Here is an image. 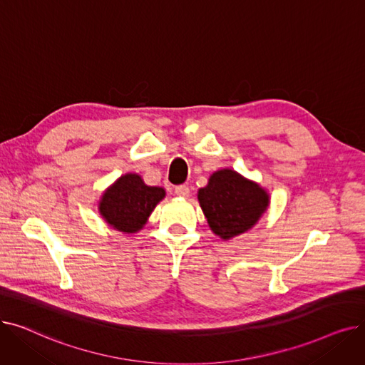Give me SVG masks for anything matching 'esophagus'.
I'll return each instance as SVG.
<instances>
[{
    "mask_svg": "<svg viewBox=\"0 0 365 365\" xmlns=\"http://www.w3.org/2000/svg\"><path fill=\"white\" fill-rule=\"evenodd\" d=\"M175 192H176V195H178V197L187 198V197H189V194H190V190H189V187H187V186L180 185V186H176V187H175Z\"/></svg>",
    "mask_w": 365,
    "mask_h": 365,
    "instance_id": "34e87169",
    "label": "esophagus"
}]
</instances>
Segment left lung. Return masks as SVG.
<instances>
[{"mask_svg": "<svg viewBox=\"0 0 365 365\" xmlns=\"http://www.w3.org/2000/svg\"><path fill=\"white\" fill-rule=\"evenodd\" d=\"M198 201L212 232L223 241L245 234L271 204L267 190L232 168H220L198 189Z\"/></svg>", "mask_w": 365, "mask_h": 365, "instance_id": "left-lung-1", "label": "left lung"}]
</instances>
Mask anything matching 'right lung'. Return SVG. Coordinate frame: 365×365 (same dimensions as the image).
Instances as JSON below:
<instances>
[{"mask_svg": "<svg viewBox=\"0 0 365 365\" xmlns=\"http://www.w3.org/2000/svg\"><path fill=\"white\" fill-rule=\"evenodd\" d=\"M165 198V189L149 186L138 173H125L101 195L98 210L102 219L115 231L138 234L149 216Z\"/></svg>", "mask_w": 365, "mask_h": 365, "instance_id": "add662e5", "label": "right lung"}]
</instances>
